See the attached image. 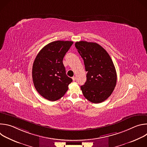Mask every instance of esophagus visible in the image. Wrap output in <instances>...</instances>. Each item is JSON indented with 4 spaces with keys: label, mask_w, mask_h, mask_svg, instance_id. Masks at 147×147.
<instances>
[{
    "label": "esophagus",
    "mask_w": 147,
    "mask_h": 147,
    "mask_svg": "<svg viewBox=\"0 0 147 147\" xmlns=\"http://www.w3.org/2000/svg\"><path fill=\"white\" fill-rule=\"evenodd\" d=\"M72 79H73V81H74L76 80V77H75V76H73V77H72Z\"/></svg>",
    "instance_id": "1"
}]
</instances>
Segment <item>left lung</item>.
<instances>
[{
	"label": "left lung",
	"instance_id": "obj_1",
	"mask_svg": "<svg viewBox=\"0 0 147 147\" xmlns=\"http://www.w3.org/2000/svg\"><path fill=\"white\" fill-rule=\"evenodd\" d=\"M87 71V81L81 86L89 101L101 103L107 99L116 85L117 74L112 59L106 50L94 42L79 41L75 44Z\"/></svg>",
	"mask_w": 147,
	"mask_h": 147
}]
</instances>
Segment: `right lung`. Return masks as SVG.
I'll list each match as a JSON object with an SVG mask.
<instances>
[{
  "instance_id": "add662e5",
  "label": "right lung",
  "mask_w": 147,
  "mask_h": 147,
  "mask_svg": "<svg viewBox=\"0 0 147 147\" xmlns=\"http://www.w3.org/2000/svg\"><path fill=\"white\" fill-rule=\"evenodd\" d=\"M73 44L56 40L42 49L34 61L32 76L34 87L44 98L55 101L63 96L73 80L66 74L63 59Z\"/></svg>"
}]
</instances>
